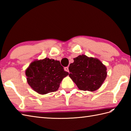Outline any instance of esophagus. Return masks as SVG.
Listing matches in <instances>:
<instances>
[{
    "label": "esophagus",
    "mask_w": 131,
    "mask_h": 131,
    "mask_svg": "<svg viewBox=\"0 0 131 131\" xmlns=\"http://www.w3.org/2000/svg\"><path fill=\"white\" fill-rule=\"evenodd\" d=\"M64 70H65L66 71L69 72V68H68V67H65V68H64Z\"/></svg>",
    "instance_id": "1"
}]
</instances>
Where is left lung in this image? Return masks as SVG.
<instances>
[{"mask_svg":"<svg viewBox=\"0 0 131 131\" xmlns=\"http://www.w3.org/2000/svg\"><path fill=\"white\" fill-rule=\"evenodd\" d=\"M69 77L82 91L99 88L107 75L106 68L99 60L80 55L74 58L69 68Z\"/></svg>","mask_w":131,"mask_h":131,"instance_id":"obj_1","label":"left lung"}]
</instances>
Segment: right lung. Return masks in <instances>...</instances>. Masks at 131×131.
I'll use <instances>...</instances> for the list:
<instances>
[{
	"label": "right lung",
	"instance_id": "1",
	"mask_svg": "<svg viewBox=\"0 0 131 131\" xmlns=\"http://www.w3.org/2000/svg\"><path fill=\"white\" fill-rule=\"evenodd\" d=\"M68 74L59 61L47 58L34 61L26 70L28 84L41 94L57 91L62 79Z\"/></svg>",
	"mask_w": 131,
	"mask_h": 131
}]
</instances>
